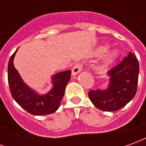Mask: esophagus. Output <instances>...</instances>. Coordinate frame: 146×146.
<instances>
[{"mask_svg": "<svg viewBox=\"0 0 146 146\" xmlns=\"http://www.w3.org/2000/svg\"><path fill=\"white\" fill-rule=\"evenodd\" d=\"M83 70V64L82 63H76L74 66H73V70H72V73L73 75H76L77 73H79L80 71Z\"/></svg>", "mask_w": 146, "mask_h": 146, "instance_id": "34e87169", "label": "esophagus"}]
</instances>
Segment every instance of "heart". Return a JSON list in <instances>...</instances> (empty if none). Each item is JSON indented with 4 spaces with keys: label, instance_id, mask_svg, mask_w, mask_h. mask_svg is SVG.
I'll return each instance as SVG.
<instances>
[{
    "label": "heart",
    "instance_id": "heart-1",
    "mask_svg": "<svg viewBox=\"0 0 146 146\" xmlns=\"http://www.w3.org/2000/svg\"><path fill=\"white\" fill-rule=\"evenodd\" d=\"M106 51V49H105V48H102V52H103V51ZM116 51H114L113 54H111V56H110V59H112V58H113L116 56Z\"/></svg>",
    "mask_w": 146,
    "mask_h": 146
}]
</instances>
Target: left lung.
<instances>
[{
    "label": "left lung",
    "instance_id": "1",
    "mask_svg": "<svg viewBox=\"0 0 146 146\" xmlns=\"http://www.w3.org/2000/svg\"><path fill=\"white\" fill-rule=\"evenodd\" d=\"M139 65L135 54L129 52L118 65L109 70L110 85L106 90H90L88 96L95 107L113 112L121 109L135 97Z\"/></svg>",
    "mask_w": 146,
    "mask_h": 146
}]
</instances>
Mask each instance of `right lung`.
I'll return each mask as SVG.
<instances>
[{"mask_svg":"<svg viewBox=\"0 0 146 146\" xmlns=\"http://www.w3.org/2000/svg\"><path fill=\"white\" fill-rule=\"evenodd\" d=\"M15 52L10 58L8 66V84L13 98L30 114L42 116L54 113L59 107L63 98L66 86L70 79L71 71L66 70L54 75L52 76L54 87L46 95H40L23 81L15 68L13 59Z\"/></svg>","mask_w":146,"mask_h":146,"instance_id":"obj_1","label":"right lung"}]
</instances>
